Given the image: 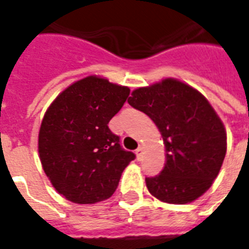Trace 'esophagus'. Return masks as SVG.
Masks as SVG:
<instances>
[{
    "mask_svg": "<svg viewBox=\"0 0 249 249\" xmlns=\"http://www.w3.org/2000/svg\"><path fill=\"white\" fill-rule=\"evenodd\" d=\"M142 150H143V147H142V146H138V148L136 150V155H137V159L138 160L142 159Z\"/></svg>",
    "mask_w": 249,
    "mask_h": 249,
    "instance_id": "esophagus-1",
    "label": "esophagus"
}]
</instances>
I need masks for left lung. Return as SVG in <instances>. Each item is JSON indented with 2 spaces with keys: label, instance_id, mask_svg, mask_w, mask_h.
I'll list each match as a JSON object with an SVG mask.
<instances>
[{
  "label": "left lung",
  "instance_id": "obj_1",
  "mask_svg": "<svg viewBox=\"0 0 249 249\" xmlns=\"http://www.w3.org/2000/svg\"><path fill=\"white\" fill-rule=\"evenodd\" d=\"M128 103L150 116L163 136L164 169L146 177L159 200L186 204L201 196L217 177L226 155V130L197 90L174 79L134 90Z\"/></svg>",
  "mask_w": 249,
  "mask_h": 249
}]
</instances>
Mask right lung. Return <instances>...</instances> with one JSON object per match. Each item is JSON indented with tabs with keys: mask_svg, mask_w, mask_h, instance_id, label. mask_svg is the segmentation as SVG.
I'll list each match as a JSON object with an SVG mask.
<instances>
[{
	"mask_svg": "<svg viewBox=\"0 0 249 249\" xmlns=\"http://www.w3.org/2000/svg\"><path fill=\"white\" fill-rule=\"evenodd\" d=\"M129 93L126 86L89 76L68 86L45 113L38 134L41 164L68 200L93 204L108 199L136 159L108 128Z\"/></svg>",
	"mask_w": 249,
	"mask_h": 249,
	"instance_id": "right-lung-1",
	"label": "right lung"
}]
</instances>
